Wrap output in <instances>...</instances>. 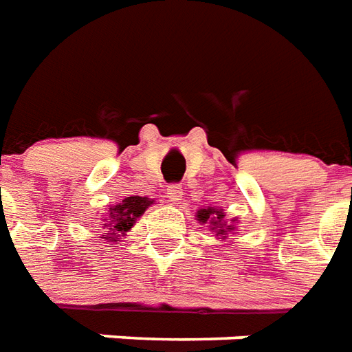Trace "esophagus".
Masks as SVG:
<instances>
[{
  "mask_svg": "<svg viewBox=\"0 0 352 352\" xmlns=\"http://www.w3.org/2000/svg\"><path fill=\"white\" fill-rule=\"evenodd\" d=\"M182 195H184V191H182V186H179V184H173V186H168V189H166V198H168L170 202H179V200H182Z\"/></svg>",
  "mask_w": 352,
  "mask_h": 352,
  "instance_id": "obj_1",
  "label": "esophagus"
}]
</instances>
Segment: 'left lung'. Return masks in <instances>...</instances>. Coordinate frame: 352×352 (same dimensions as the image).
<instances>
[{
	"mask_svg": "<svg viewBox=\"0 0 352 352\" xmlns=\"http://www.w3.org/2000/svg\"><path fill=\"white\" fill-rule=\"evenodd\" d=\"M223 219H224L223 211L211 210V208L198 211V221H200V223H208V221H210V224H213V230L219 228V232H217V234H221V236L224 237V232H226V230H228V232H232V230H234V226H228V228H226V226L221 223Z\"/></svg>",
	"mask_w": 352,
	"mask_h": 352,
	"instance_id": "8db88e82",
	"label": "left lung"
}]
</instances>
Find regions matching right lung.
Segmentation results:
<instances>
[{"label": "right lung", "mask_w": 352, "mask_h": 352, "mask_svg": "<svg viewBox=\"0 0 352 352\" xmlns=\"http://www.w3.org/2000/svg\"><path fill=\"white\" fill-rule=\"evenodd\" d=\"M150 204H154V200L146 197L124 198L120 204H116L115 208H109V219H105L104 228H107V232H111V236L115 237L118 234H126ZM111 241H116V239H111Z\"/></svg>", "instance_id": "1"}]
</instances>
